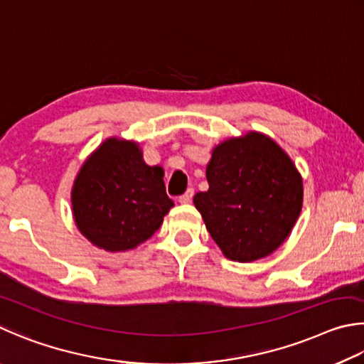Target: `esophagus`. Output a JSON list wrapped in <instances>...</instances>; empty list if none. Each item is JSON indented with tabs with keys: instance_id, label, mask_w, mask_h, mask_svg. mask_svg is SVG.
Here are the masks:
<instances>
[{
	"instance_id": "esophagus-1",
	"label": "esophagus",
	"mask_w": 364,
	"mask_h": 364,
	"mask_svg": "<svg viewBox=\"0 0 364 364\" xmlns=\"http://www.w3.org/2000/svg\"><path fill=\"white\" fill-rule=\"evenodd\" d=\"M193 193H195V190L193 188H188L186 193L178 196V203H182V205H188V203L192 201V198H193Z\"/></svg>"
}]
</instances>
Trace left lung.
I'll list each match as a JSON object with an SVG mask.
<instances>
[{
  "instance_id": "left-lung-1",
  "label": "left lung",
  "mask_w": 364,
  "mask_h": 364,
  "mask_svg": "<svg viewBox=\"0 0 364 364\" xmlns=\"http://www.w3.org/2000/svg\"><path fill=\"white\" fill-rule=\"evenodd\" d=\"M208 192L195 208L224 256L254 262L275 252L302 211V176L288 153L250 131L215 145L206 166Z\"/></svg>"
}]
</instances>
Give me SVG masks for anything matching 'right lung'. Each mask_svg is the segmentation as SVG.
Instances as JSON below:
<instances>
[{"label": "right lung", "mask_w": 364, "mask_h": 364, "mask_svg": "<svg viewBox=\"0 0 364 364\" xmlns=\"http://www.w3.org/2000/svg\"><path fill=\"white\" fill-rule=\"evenodd\" d=\"M161 166L144 161L137 142L108 137L82 163L72 187L75 224L107 252L136 250L174 206Z\"/></svg>", "instance_id": "obj_1"}]
</instances>
